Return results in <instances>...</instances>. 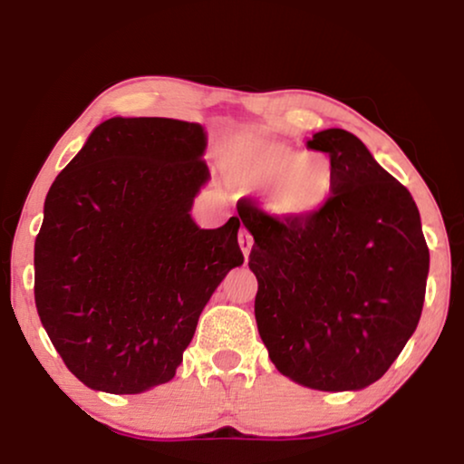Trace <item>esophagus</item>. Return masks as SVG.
Returning a JSON list of instances; mask_svg holds the SVG:
<instances>
[{
    "label": "esophagus",
    "instance_id": "34e87169",
    "mask_svg": "<svg viewBox=\"0 0 464 464\" xmlns=\"http://www.w3.org/2000/svg\"><path fill=\"white\" fill-rule=\"evenodd\" d=\"M238 245H240V249H243V256L249 257L251 246H253V237L246 227H240L238 230Z\"/></svg>",
    "mask_w": 464,
    "mask_h": 464
}]
</instances>
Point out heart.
I'll use <instances>...</instances> for the list:
<instances>
[{
	"instance_id": "1",
	"label": "heart",
	"mask_w": 464,
	"mask_h": 464,
	"mask_svg": "<svg viewBox=\"0 0 464 464\" xmlns=\"http://www.w3.org/2000/svg\"><path fill=\"white\" fill-rule=\"evenodd\" d=\"M226 170L245 188H262L264 207L281 219L321 211L334 189V164L321 151L300 154L259 132H240L227 145Z\"/></svg>"
}]
</instances>
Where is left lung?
Instances as JSON below:
<instances>
[{
    "instance_id": "left-lung-1",
    "label": "left lung",
    "mask_w": 464,
    "mask_h": 464,
    "mask_svg": "<svg viewBox=\"0 0 464 464\" xmlns=\"http://www.w3.org/2000/svg\"><path fill=\"white\" fill-rule=\"evenodd\" d=\"M306 145L334 164L321 211L289 221L238 208L256 240L259 338L294 382L359 391L384 376L420 321L429 246L408 188L361 139L327 129Z\"/></svg>"
}]
</instances>
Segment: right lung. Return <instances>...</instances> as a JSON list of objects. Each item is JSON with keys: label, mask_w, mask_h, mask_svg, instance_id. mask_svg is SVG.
I'll return each mask as SVG.
<instances>
[{"label": "right lung", "mask_w": 464, "mask_h": 464, "mask_svg": "<svg viewBox=\"0 0 464 464\" xmlns=\"http://www.w3.org/2000/svg\"><path fill=\"white\" fill-rule=\"evenodd\" d=\"M200 124L110 118L61 170L35 238V306L88 389L137 395L173 380L198 316L243 264L238 218L189 208L208 181Z\"/></svg>", "instance_id": "obj_1"}]
</instances>
